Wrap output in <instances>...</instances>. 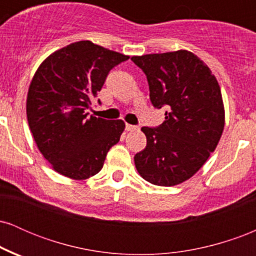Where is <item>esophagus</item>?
Returning <instances> with one entry per match:
<instances>
[{
	"mask_svg": "<svg viewBox=\"0 0 256 256\" xmlns=\"http://www.w3.org/2000/svg\"><path fill=\"white\" fill-rule=\"evenodd\" d=\"M126 130H128V131H136V130H138V126L131 125V124H126Z\"/></svg>",
	"mask_w": 256,
	"mask_h": 256,
	"instance_id": "34e87169",
	"label": "esophagus"
}]
</instances>
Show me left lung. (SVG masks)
Here are the masks:
<instances>
[{
  "label": "left lung",
  "mask_w": 256,
  "mask_h": 256,
  "mask_svg": "<svg viewBox=\"0 0 256 256\" xmlns=\"http://www.w3.org/2000/svg\"><path fill=\"white\" fill-rule=\"evenodd\" d=\"M144 72L155 108L165 107V122L144 126L146 146L134 155L140 177L160 186L192 178L218 146L225 110L218 80L195 54L178 50L132 56Z\"/></svg>",
  "instance_id": "obj_1"
}]
</instances>
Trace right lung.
Instances as JSON below:
<instances>
[{
    "mask_svg": "<svg viewBox=\"0 0 256 256\" xmlns=\"http://www.w3.org/2000/svg\"><path fill=\"white\" fill-rule=\"evenodd\" d=\"M128 58L79 40L49 55L34 73L26 101L28 126L44 158L60 174L76 180L92 177L119 142L125 122L88 118L86 110L110 70Z\"/></svg>",
    "mask_w": 256,
    "mask_h": 256,
    "instance_id": "obj_1",
    "label": "right lung"
}]
</instances>
